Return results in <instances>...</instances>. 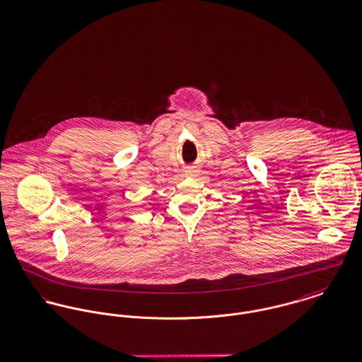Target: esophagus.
<instances>
[{"label":"esophagus","mask_w":362,"mask_h":362,"mask_svg":"<svg viewBox=\"0 0 362 362\" xmlns=\"http://www.w3.org/2000/svg\"><path fill=\"white\" fill-rule=\"evenodd\" d=\"M197 175H198V169H197V167H189L185 170V176H186V177H194Z\"/></svg>","instance_id":"obj_1"}]
</instances>
